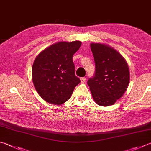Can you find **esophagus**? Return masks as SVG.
Here are the masks:
<instances>
[{
  "instance_id": "34e87169",
  "label": "esophagus",
  "mask_w": 151,
  "mask_h": 151,
  "mask_svg": "<svg viewBox=\"0 0 151 151\" xmlns=\"http://www.w3.org/2000/svg\"><path fill=\"white\" fill-rule=\"evenodd\" d=\"M80 80H81V83H85V81H86V78H81Z\"/></svg>"
}]
</instances>
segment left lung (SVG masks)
<instances>
[{
    "label": "left lung",
    "instance_id": "obj_1",
    "mask_svg": "<svg viewBox=\"0 0 151 151\" xmlns=\"http://www.w3.org/2000/svg\"><path fill=\"white\" fill-rule=\"evenodd\" d=\"M95 64V74L87 81L93 98L97 104H114L126 91L129 82V68L125 59L112 48L91 43Z\"/></svg>",
    "mask_w": 151,
    "mask_h": 151
}]
</instances>
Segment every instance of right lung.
I'll return each instance as SVG.
<instances>
[{
  "instance_id": "obj_1",
  "label": "right lung",
  "mask_w": 151,
  "mask_h": 151,
  "mask_svg": "<svg viewBox=\"0 0 151 151\" xmlns=\"http://www.w3.org/2000/svg\"><path fill=\"white\" fill-rule=\"evenodd\" d=\"M81 45L79 41L59 42L36 57L32 67L33 82L45 101L53 104H63L80 83L75 74L72 57Z\"/></svg>"
}]
</instances>
